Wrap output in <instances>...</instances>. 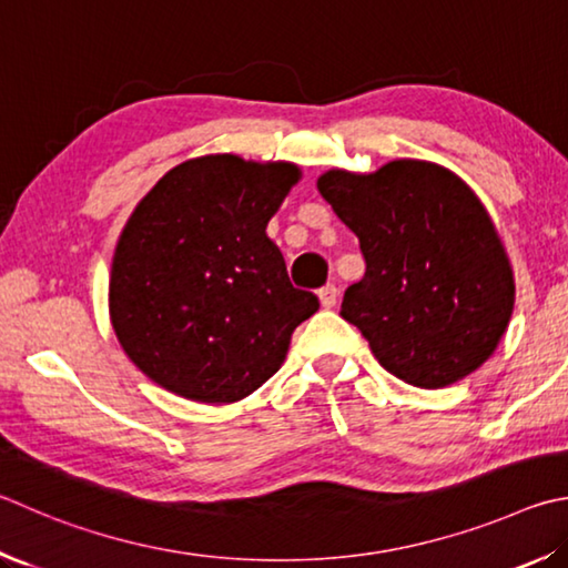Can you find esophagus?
I'll return each instance as SVG.
<instances>
[{
	"label": "esophagus",
	"mask_w": 568,
	"mask_h": 568,
	"mask_svg": "<svg viewBox=\"0 0 568 568\" xmlns=\"http://www.w3.org/2000/svg\"><path fill=\"white\" fill-rule=\"evenodd\" d=\"M317 297H320V305L327 307V311H329V307H335V303H337V287H335V285L320 287Z\"/></svg>",
	"instance_id": "1"
}]
</instances>
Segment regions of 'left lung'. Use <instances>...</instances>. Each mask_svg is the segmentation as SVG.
I'll return each instance as SVG.
<instances>
[{
	"label": "left lung",
	"instance_id": "1",
	"mask_svg": "<svg viewBox=\"0 0 568 568\" xmlns=\"http://www.w3.org/2000/svg\"><path fill=\"white\" fill-rule=\"evenodd\" d=\"M317 191L359 239L365 275L343 315L402 383H459L497 349L514 311V273L487 209L449 169L389 161L333 169Z\"/></svg>",
	"mask_w": 568,
	"mask_h": 568
}]
</instances>
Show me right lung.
Returning <instances> with one entry per match:
<instances>
[{"instance_id": "right-lung-1", "label": "right lung", "mask_w": 568, "mask_h": 568, "mask_svg": "<svg viewBox=\"0 0 568 568\" xmlns=\"http://www.w3.org/2000/svg\"><path fill=\"white\" fill-rule=\"evenodd\" d=\"M301 181L295 163L215 153L143 195L113 251L109 313L143 375L193 402H239L281 369L320 303L297 291L267 221Z\"/></svg>"}]
</instances>
